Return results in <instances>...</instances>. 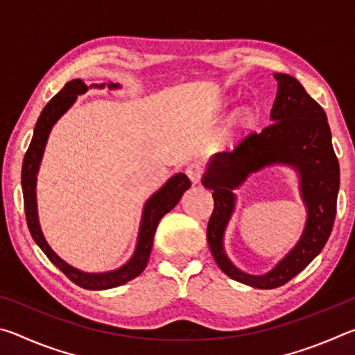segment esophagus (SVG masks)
Instances as JSON below:
<instances>
[{
	"label": "esophagus",
	"instance_id": "esophagus-1",
	"mask_svg": "<svg viewBox=\"0 0 355 355\" xmlns=\"http://www.w3.org/2000/svg\"><path fill=\"white\" fill-rule=\"evenodd\" d=\"M186 175L189 177L192 183H199L203 177V167L197 163H192L186 167Z\"/></svg>",
	"mask_w": 355,
	"mask_h": 355
}]
</instances>
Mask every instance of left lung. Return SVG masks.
<instances>
[{
	"label": "left lung",
	"instance_id": "1",
	"mask_svg": "<svg viewBox=\"0 0 355 355\" xmlns=\"http://www.w3.org/2000/svg\"><path fill=\"white\" fill-rule=\"evenodd\" d=\"M274 78L279 89L271 110L272 122L261 133L254 131L245 136L232 152L216 155L202 178L203 186L213 189L214 209L208 220L207 239L216 263L230 279L261 290L285 285L322 250L334 227L340 188V164L326 112L296 78L285 73H274ZM275 162L293 165L300 172L309 211L308 224L297 248L272 272L250 276L232 266L221 245L234 206L231 189L252 171Z\"/></svg>",
	"mask_w": 355,
	"mask_h": 355
}]
</instances>
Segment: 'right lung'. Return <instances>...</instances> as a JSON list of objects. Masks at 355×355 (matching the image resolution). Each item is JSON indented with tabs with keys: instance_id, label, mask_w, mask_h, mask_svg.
<instances>
[{
	"instance_id": "1",
	"label": "right lung",
	"mask_w": 355,
	"mask_h": 355,
	"mask_svg": "<svg viewBox=\"0 0 355 355\" xmlns=\"http://www.w3.org/2000/svg\"><path fill=\"white\" fill-rule=\"evenodd\" d=\"M105 83L101 84H91V87H103ZM119 87L117 84L110 83V89ZM87 86L81 80H71L59 91L55 97L48 101L46 106L42 111L40 117L35 123L34 135L31 144L23 158L21 166V188H23V202H25V214H26V224L31 236L35 244L44 250V254L48 257L55 266H58L61 271L67 275V277L76 284L78 286L86 288V290H107V288H114L119 285L127 284L128 280L135 279L139 275L147 266L150 252H152L153 245V236L158 227V222L166 213L177 205L178 200L182 199L183 192L189 188L191 182L184 173H177L173 175L169 182H167L163 188L156 191L155 194L147 200L146 207H144L141 228H139V238H137V245L135 250V255L131 260L122 266L117 271L103 272V274H89L81 272L78 269L71 268L70 264L61 260L55 252L51 250L50 245L45 241L44 233L40 230L39 219H37V203H35V182H37V172L39 164L44 155V148L50 135V130L56 120L62 116V114L69 110L71 103L76 100V95L84 94L87 91Z\"/></svg>"
}]
</instances>
